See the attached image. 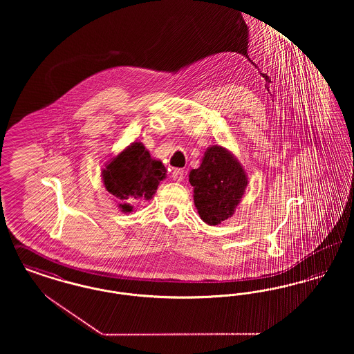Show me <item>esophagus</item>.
I'll list each match as a JSON object with an SVG mask.
<instances>
[{
	"instance_id": "1",
	"label": "esophagus",
	"mask_w": 354,
	"mask_h": 354,
	"mask_svg": "<svg viewBox=\"0 0 354 354\" xmlns=\"http://www.w3.org/2000/svg\"><path fill=\"white\" fill-rule=\"evenodd\" d=\"M185 178V171L182 169H175L172 171V179L175 182H180Z\"/></svg>"
}]
</instances>
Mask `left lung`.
<instances>
[{"mask_svg":"<svg viewBox=\"0 0 354 354\" xmlns=\"http://www.w3.org/2000/svg\"><path fill=\"white\" fill-rule=\"evenodd\" d=\"M188 176L195 207L209 225H218L234 215L248 183L241 165L221 146L207 149L201 167Z\"/></svg>","mask_w":354,"mask_h":354,"instance_id":"1","label":"left lung"}]
</instances>
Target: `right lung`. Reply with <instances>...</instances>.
I'll return each mask as SVG.
<instances>
[{
  "label": "right lung",
  "mask_w": 354,
  "mask_h": 354,
  "mask_svg": "<svg viewBox=\"0 0 354 354\" xmlns=\"http://www.w3.org/2000/svg\"><path fill=\"white\" fill-rule=\"evenodd\" d=\"M102 178L106 189L123 202L119 208L131 212L129 202L150 201L159 182L166 178V169L162 162L152 159L142 143L134 142L102 169Z\"/></svg>",
  "instance_id": "add662e5"
}]
</instances>
